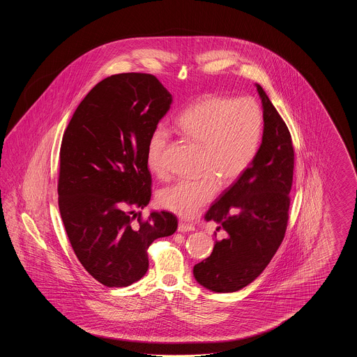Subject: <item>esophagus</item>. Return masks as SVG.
Wrapping results in <instances>:
<instances>
[{"label": "esophagus", "mask_w": 357, "mask_h": 357, "mask_svg": "<svg viewBox=\"0 0 357 357\" xmlns=\"http://www.w3.org/2000/svg\"><path fill=\"white\" fill-rule=\"evenodd\" d=\"M194 230H195V227L190 223H186V222H179V225H178V231H181V233L194 231Z\"/></svg>", "instance_id": "34e87169"}]
</instances>
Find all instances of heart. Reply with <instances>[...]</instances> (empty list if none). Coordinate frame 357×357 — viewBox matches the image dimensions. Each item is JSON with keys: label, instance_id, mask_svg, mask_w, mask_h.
I'll use <instances>...</instances> for the list:
<instances>
[{"label": "heart", "instance_id": "obj_1", "mask_svg": "<svg viewBox=\"0 0 357 357\" xmlns=\"http://www.w3.org/2000/svg\"><path fill=\"white\" fill-rule=\"evenodd\" d=\"M176 130L191 143L201 146L197 178L178 179L158 194L160 206L191 218L222 186L236 183L249 170L258 153L264 116L253 99L207 96L191 104L176 119ZM171 132L156 126L147 140L146 163L156 176H166V153Z\"/></svg>", "mask_w": 357, "mask_h": 357}]
</instances>
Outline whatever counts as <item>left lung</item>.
Segmentation results:
<instances>
[{"label": "left lung", "instance_id": "left-lung-1", "mask_svg": "<svg viewBox=\"0 0 357 357\" xmlns=\"http://www.w3.org/2000/svg\"><path fill=\"white\" fill-rule=\"evenodd\" d=\"M264 107V135L255 162L204 214L223 238L194 266L195 280L217 293L245 288L264 272L288 227L294 150L285 121L257 84ZM217 237V233L214 231Z\"/></svg>", "mask_w": 357, "mask_h": 357}]
</instances>
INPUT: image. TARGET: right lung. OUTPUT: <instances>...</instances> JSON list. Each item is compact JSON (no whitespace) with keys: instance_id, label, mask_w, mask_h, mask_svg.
Instances as JSON below:
<instances>
[{"instance_id":"obj_1","label":"right lung","mask_w":357,"mask_h":357,"mask_svg":"<svg viewBox=\"0 0 357 357\" xmlns=\"http://www.w3.org/2000/svg\"><path fill=\"white\" fill-rule=\"evenodd\" d=\"M170 104V92L153 75H114L88 92L64 131L60 215L77 259L104 287L140 280L150 245L178 229L169 211L142 215L153 186L147 140Z\"/></svg>"}]
</instances>
